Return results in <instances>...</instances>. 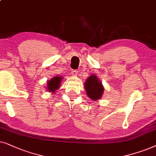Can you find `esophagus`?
<instances>
[{
  "instance_id": "esophagus-1",
  "label": "esophagus",
  "mask_w": 156,
  "mask_h": 156,
  "mask_svg": "<svg viewBox=\"0 0 156 156\" xmlns=\"http://www.w3.org/2000/svg\"><path fill=\"white\" fill-rule=\"evenodd\" d=\"M71 74L73 75V76H77V74H78V71H77L76 70H72Z\"/></svg>"
}]
</instances>
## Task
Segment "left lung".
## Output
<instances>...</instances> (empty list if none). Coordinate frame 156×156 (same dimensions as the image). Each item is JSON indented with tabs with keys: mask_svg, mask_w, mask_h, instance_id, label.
Segmentation results:
<instances>
[{
	"mask_svg": "<svg viewBox=\"0 0 156 156\" xmlns=\"http://www.w3.org/2000/svg\"><path fill=\"white\" fill-rule=\"evenodd\" d=\"M84 86L86 90L87 95L93 101L98 100L102 96L104 88H103L102 83L100 82L98 78L95 75H92L88 77Z\"/></svg>",
	"mask_w": 156,
	"mask_h": 156,
	"instance_id": "left-lung-1",
	"label": "left lung"
}]
</instances>
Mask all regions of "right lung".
<instances>
[{"instance_id":"right-lung-1","label":"right lung","mask_w":156,"mask_h":156,"mask_svg":"<svg viewBox=\"0 0 156 156\" xmlns=\"http://www.w3.org/2000/svg\"><path fill=\"white\" fill-rule=\"evenodd\" d=\"M62 78L60 76L58 77H54L53 78H52L51 80H49L48 82V89L49 92L51 91V92H54L55 90H57L58 88H59L60 84H61Z\"/></svg>"}]
</instances>
